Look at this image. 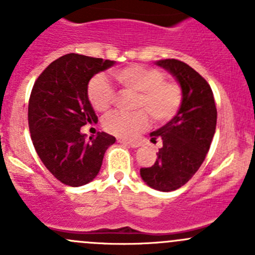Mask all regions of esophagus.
Returning a JSON list of instances; mask_svg holds the SVG:
<instances>
[{
	"label": "esophagus",
	"instance_id": "34e87169",
	"mask_svg": "<svg viewBox=\"0 0 255 255\" xmlns=\"http://www.w3.org/2000/svg\"><path fill=\"white\" fill-rule=\"evenodd\" d=\"M118 142L121 144H125V145L132 146V148H138V146H140V143L138 142H128V140H125V139H118Z\"/></svg>",
	"mask_w": 255,
	"mask_h": 255
}]
</instances>
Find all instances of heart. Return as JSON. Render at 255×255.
Wrapping results in <instances>:
<instances>
[{"mask_svg": "<svg viewBox=\"0 0 255 255\" xmlns=\"http://www.w3.org/2000/svg\"><path fill=\"white\" fill-rule=\"evenodd\" d=\"M116 81L125 89L137 92L134 113L113 112L104 120L107 132L130 139L149 126V116L158 123L175 117L181 105V90L174 82H166L161 70L150 66H126L112 73ZM87 97L96 111H106L112 105L115 92L104 76H95L87 86Z\"/></svg>", "mask_w": 255, "mask_h": 255, "instance_id": "b5f03b06", "label": "heart"}]
</instances>
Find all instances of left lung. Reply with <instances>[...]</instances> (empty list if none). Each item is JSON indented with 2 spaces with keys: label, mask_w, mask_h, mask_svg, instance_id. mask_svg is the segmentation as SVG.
I'll return each instance as SVG.
<instances>
[{
  "label": "left lung",
  "mask_w": 255,
  "mask_h": 255,
  "mask_svg": "<svg viewBox=\"0 0 255 255\" xmlns=\"http://www.w3.org/2000/svg\"><path fill=\"white\" fill-rule=\"evenodd\" d=\"M155 65L168 71L181 89V105L175 117L150 133V142H163L150 168L140 169L143 181L158 191H174L186 184L204 163L215 135L217 110L207 81L191 66L175 59Z\"/></svg>",
  "instance_id": "8db88e82"
}]
</instances>
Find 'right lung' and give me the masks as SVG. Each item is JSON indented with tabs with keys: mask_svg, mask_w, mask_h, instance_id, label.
Segmentation results:
<instances>
[{
	"mask_svg": "<svg viewBox=\"0 0 255 255\" xmlns=\"http://www.w3.org/2000/svg\"><path fill=\"white\" fill-rule=\"evenodd\" d=\"M116 61L66 54L50 64L35 81L28 105L30 137L45 168L63 184H89L101 169L107 148L116 138L99 132L86 139L85 125L97 123L87 97L90 80Z\"/></svg>",
	"mask_w": 255,
	"mask_h": 255,
	"instance_id": "obj_1",
	"label": "right lung"
}]
</instances>
